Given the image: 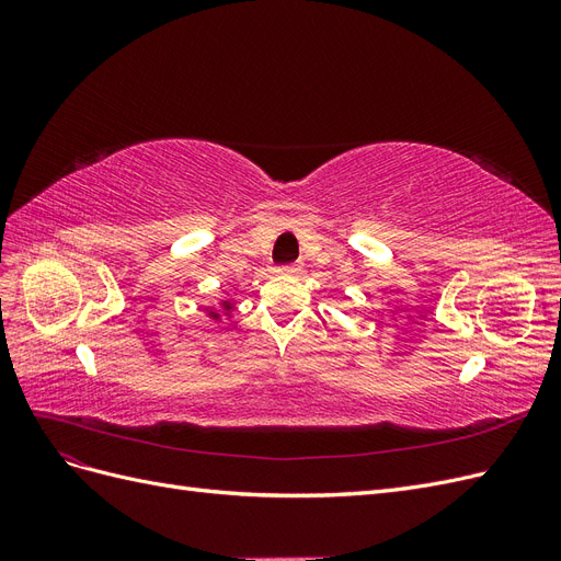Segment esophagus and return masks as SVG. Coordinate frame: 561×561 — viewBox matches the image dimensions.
I'll list each match as a JSON object with an SVG mask.
<instances>
[{"label":"esophagus","instance_id":"obj_1","mask_svg":"<svg viewBox=\"0 0 561 561\" xmlns=\"http://www.w3.org/2000/svg\"><path fill=\"white\" fill-rule=\"evenodd\" d=\"M301 271V264H283V266H276L274 274L278 276H297Z\"/></svg>","mask_w":561,"mask_h":561}]
</instances>
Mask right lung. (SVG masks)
<instances>
[{
  "instance_id": "obj_1",
  "label": "right lung",
  "mask_w": 561,
  "mask_h": 561,
  "mask_svg": "<svg viewBox=\"0 0 561 561\" xmlns=\"http://www.w3.org/2000/svg\"><path fill=\"white\" fill-rule=\"evenodd\" d=\"M231 309H233V304L231 301H222V311H225V316H229L231 313ZM222 311H219V309H206V313L213 318V320H219V318H222Z\"/></svg>"
}]
</instances>
